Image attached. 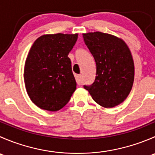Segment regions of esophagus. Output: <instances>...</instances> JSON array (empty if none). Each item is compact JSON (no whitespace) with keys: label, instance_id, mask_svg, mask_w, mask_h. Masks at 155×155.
Listing matches in <instances>:
<instances>
[{"label":"esophagus","instance_id":"obj_1","mask_svg":"<svg viewBox=\"0 0 155 155\" xmlns=\"http://www.w3.org/2000/svg\"><path fill=\"white\" fill-rule=\"evenodd\" d=\"M76 82H77L78 85H81L82 84V75H77L76 76Z\"/></svg>","mask_w":155,"mask_h":155}]
</instances>
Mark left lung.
Segmentation results:
<instances>
[{
	"label": "left lung",
	"mask_w": 155,
	"mask_h": 155,
	"mask_svg": "<svg viewBox=\"0 0 155 155\" xmlns=\"http://www.w3.org/2000/svg\"><path fill=\"white\" fill-rule=\"evenodd\" d=\"M83 39L97 66L94 82L84 88L99 105L118 106L134 84V64L129 48L121 39L99 31L83 34Z\"/></svg>",
	"instance_id": "8db88e82"
}]
</instances>
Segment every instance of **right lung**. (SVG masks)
Here are the masks:
<instances>
[{
	"label": "right lung",
	"mask_w": 155,
	"mask_h": 155,
	"mask_svg": "<svg viewBox=\"0 0 155 155\" xmlns=\"http://www.w3.org/2000/svg\"><path fill=\"white\" fill-rule=\"evenodd\" d=\"M77 38V34H46L31 46L25 65V84L31 101L40 109H62L76 90L68 54Z\"/></svg>",
	"instance_id": "1"
}]
</instances>
